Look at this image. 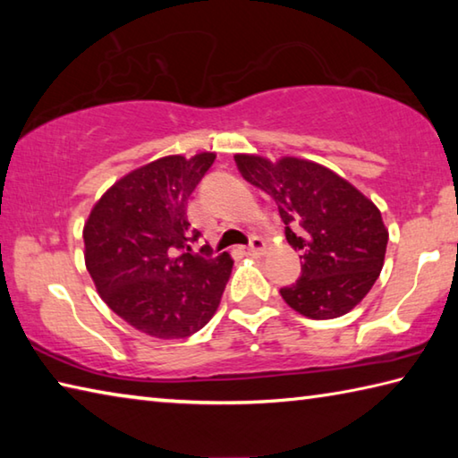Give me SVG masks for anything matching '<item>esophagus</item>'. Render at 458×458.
I'll use <instances>...</instances> for the list:
<instances>
[{
	"instance_id": "esophagus-1",
	"label": "esophagus",
	"mask_w": 458,
	"mask_h": 458,
	"mask_svg": "<svg viewBox=\"0 0 458 458\" xmlns=\"http://www.w3.org/2000/svg\"><path fill=\"white\" fill-rule=\"evenodd\" d=\"M244 252L248 254V257H254V259L260 257V254H265V240L252 238V242L244 248Z\"/></svg>"
}]
</instances>
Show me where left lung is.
Instances as JSON below:
<instances>
[{"label": "left lung", "instance_id": "obj_1", "mask_svg": "<svg viewBox=\"0 0 458 458\" xmlns=\"http://www.w3.org/2000/svg\"><path fill=\"white\" fill-rule=\"evenodd\" d=\"M234 159L244 180L276 201L286 240L301 250V278L281 289L284 303L317 321L350 313L384 267L387 228L377 206L315 161L250 153Z\"/></svg>", "mask_w": 458, "mask_h": 458}]
</instances>
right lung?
Listing matches in <instances>:
<instances>
[{"instance_id":"right-lung-1","label":"right lung","mask_w":458,"mask_h":458,"mask_svg":"<svg viewBox=\"0 0 458 458\" xmlns=\"http://www.w3.org/2000/svg\"><path fill=\"white\" fill-rule=\"evenodd\" d=\"M216 153L167 155L114 182L84 222V265L100 299L131 327L183 339L218 311L234 260L193 252L188 199Z\"/></svg>"}]
</instances>
